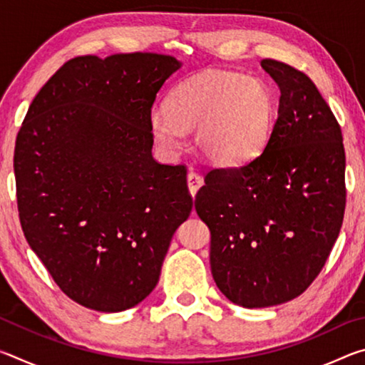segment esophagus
<instances>
[{"label":"esophagus","instance_id":"esophagus-1","mask_svg":"<svg viewBox=\"0 0 365 365\" xmlns=\"http://www.w3.org/2000/svg\"><path fill=\"white\" fill-rule=\"evenodd\" d=\"M187 183H188V190H190L191 196H195L196 191L200 190V187L202 185V177L197 175L196 172L190 170L188 175H187Z\"/></svg>","mask_w":365,"mask_h":365}]
</instances>
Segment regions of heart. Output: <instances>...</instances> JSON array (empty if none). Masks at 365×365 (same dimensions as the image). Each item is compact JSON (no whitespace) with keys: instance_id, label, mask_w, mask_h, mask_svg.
<instances>
[{"instance_id":"heart-1","label":"heart","mask_w":365,"mask_h":365,"mask_svg":"<svg viewBox=\"0 0 365 365\" xmlns=\"http://www.w3.org/2000/svg\"><path fill=\"white\" fill-rule=\"evenodd\" d=\"M274 119V95L261 78L211 71L178 83L168 104L151 108L148 123L165 156L180 153L185 130H195V145L209 163L235 168L264 150Z\"/></svg>"}]
</instances>
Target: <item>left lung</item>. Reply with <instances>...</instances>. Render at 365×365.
<instances>
[{"label":"left lung","mask_w":365,"mask_h":365,"mask_svg":"<svg viewBox=\"0 0 365 365\" xmlns=\"http://www.w3.org/2000/svg\"><path fill=\"white\" fill-rule=\"evenodd\" d=\"M262 69L280 88L264 151L235 169H212L195 197L211 230V272L233 304L292 301L330 256L346 206L343 135L304 72L275 59Z\"/></svg>","instance_id":"1"}]
</instances>
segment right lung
<instances>
[{"label": "right lung", "instance_id": "right-lung-1", "mask_svg": "<svg viewBox=\"0 0 365 365\" xmlns=\"http://www.w3.org/2000/svg\"><path fill=\"white\" fill-rule=\"evenodd\" d=\"M177 69L156 53L73 58L43 85L17 133L24 235L63 293L88 309L143 301L193 207L185 165L151 154L148 115Z\"/></svg>", "mask_w": 365, "mask_h": 365}]
</instances>
